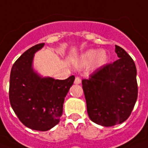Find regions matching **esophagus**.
<instances>
[{"label": "esophagus", "instance_id": "34e87169", "mask_svg": "<svg viewBox=\"0 0 148 148\" xmlns=\"http://www.w3.org/2000/svg\"><path fill=\"white\" fill-rule=\"evenodd\" d=\"M74 83H75V84H79L81 83V79H80V77L76 76L75 79V81H74Z\"/></svg>", "mask_w": 148, "mask_h": 148}]
</instances>
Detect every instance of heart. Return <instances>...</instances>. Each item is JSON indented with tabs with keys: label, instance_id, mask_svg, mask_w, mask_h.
I'll return each instance as SVG.
<instances>
[{
	"label": "heart",
	"instance_id": "b5f03b06",
	"mask_svg": "<svg viewBox=\"0 0 148 148\" xmlns=\"http://www.w3.org/2000/svg\"><path fill=\"white\" fill-rule=\"evenodd\" d=\"M106 54L104 51L99 52L96 49H90L82 57V64L84 65H88L95 61L97 65H102L106 61Z\"/></svg>",
	"mask_w": 148,
	"mask_h": 148
}]
</instances>
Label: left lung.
<instances>
[{"label":"left lung","instance_id":"left-lung-1","mask_svg":"<svg viewBox=\"0 0 148 148\" xmlns=\"http://www.w3.org/2000/svg\"><path fill=\"white\" fill-rule=\"evenodd\" d=\"M118 59L99 67L82 80L88 116L105 127L116 125L129 118L136 102V68L132 58L115 46Z\"/></svg>","mask_w":148,"mask_h":148}]
</instances>
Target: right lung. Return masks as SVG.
Here are the masks:
<instances>
[{"mask_svg":"<svg viewBox=\"0 0 148 148\" xmlns=\"http://www.w3.org/2000/svg\"><path fill=\"white\" fill-rule=\"evenodd\" d=\"M45 43L32 46L13 64L10 73L9 101L19 121L29 129L47 131L58 125L64 98L75 80L41 78L33 71L34 53Z\"/></svg>","mask_w":148,"mask_h":148,"instance_id":"add662e5","label":"right lung"}]
</instances>
